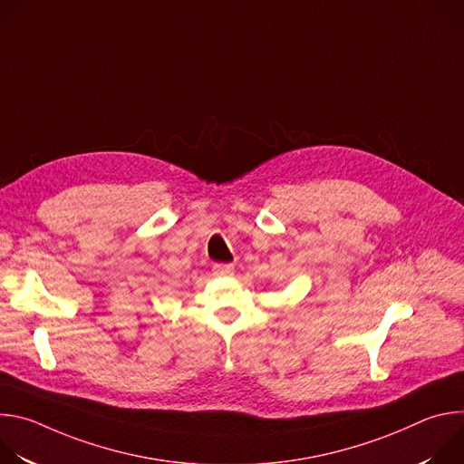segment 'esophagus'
Here are the masks:
<instances>
[{
	"mask_svg": "<svg viewBox=\"0 0 464 464\" xmlns=\"http://www.w3.org/2000/svg\"><path fill=\"white\" fill-rule=\"evenodd\" d=\"M213 274L217 277H231V276H235V268L231 266V264H215Z\"/></svg>",
	"mask_w": 464,
	"mask_h": 464,
	"instance_id": "1",
	"label": "esophagus"
}]
</instances>
